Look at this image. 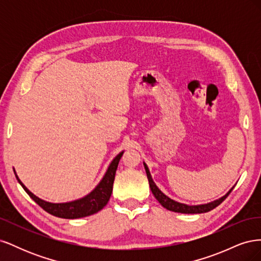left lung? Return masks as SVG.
Returning <instances> with one entry per match:
<instances>
[{
    "instance_id": "left-lung-1",
    "label": "left lung",
    "mask_w": 261,
    "mask_h": 261,
    "mask_svg": "<svg viewBox=\"0 0 261 261\" xmlns=\"http://www.w3.org/2000/svg\"><path fill=\"white\" fill-rule=\"evenodd\" d=\"M144 165H145V170H146V173H147V177H148V180H149V185H150V189H151V192L153 194V196L155 197V199L159 201L161 203V206H163L165 209H168L170 211H174V212H180V213H203V212H208L212 209H215L216 207H218L219 204L222 202L226 197L230 195V193L233 191L234 186L230 189V191L227 192L226 195H224L223 197H221V198L212 201V202H209V203H204V204H198V206H188V204H185V203H180V202H177L175 200H173L171 198H169V197L167 195H164L159 188H158V186L154 184V181L151 177V174H150L149 172V169L147 167V164L144 162Z\"/></svg>"
}]
</instances>
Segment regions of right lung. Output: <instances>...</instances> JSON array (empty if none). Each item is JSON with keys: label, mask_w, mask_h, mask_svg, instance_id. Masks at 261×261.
<instances>
[{"label": "right lung", "mask_w": 261, "mask_h": 261, "mask_svg": "<svg viewBox=\"0 0 261 261\" xmlns=\"http://www.w3.org/2000/svg\"><path fill=\"white\" fill-rule=\"evenodd\" d=\"M123 152L124 151L118 153L114 158L113 161L110 163L103 178L100 180V183L96 186V188H94L90 194L83 197L81 199L69 201V202L52 203V202H48L40 199L39 197H37L36 195L31 193L29 189L21 183V180L18 178L15 171L14 173L15 175H16L18 183L22 186L23 189H25V192L29 195L30 198L35 200V202H37L43 210L49 212L50 215L59 217V218H64V219L84 218V217L91 216L93 213H97L108 203L110 197H111V194H112L115 172L117 169L118 162H120V159L123 155Z\"/></svg>", "instance_id": "right-lung-1"}]
</instances>
